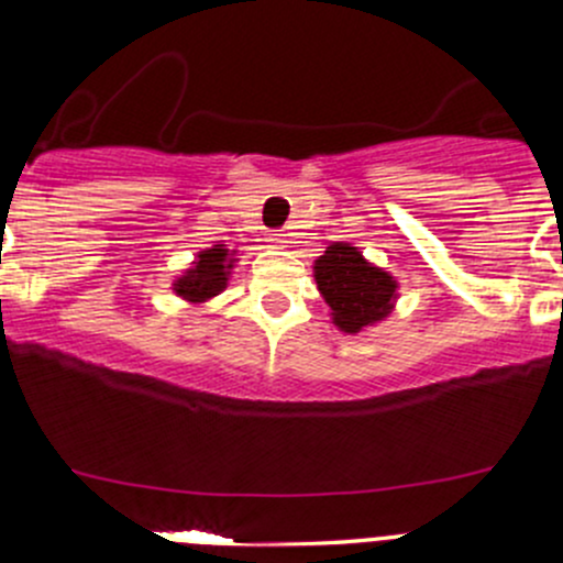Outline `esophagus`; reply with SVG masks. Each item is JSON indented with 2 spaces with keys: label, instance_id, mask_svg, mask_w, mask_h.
<instances>
[{
  "label": "esophagus",
  "instance_id": "esophagus-1",
  "mask_svg": "<svg viewBox=\"0 0 563 563\" xmlns=\"http://www.w3.org/2000/svg\"><path fill=\"white\" fill-rule=\"evenodd\" d=\"M266 242L283 247V245H286V234H283V231H272V234H266Z\"/></svg>",
  "mask_w": 563,
  "mask_h": 563
}]
</instances>
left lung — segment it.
Here are the masks:
<instances>
[{"mask_svg": "<svg viewBox=\"0 0 563 563\" xmlns=\"http://www.w3.org/2000/svg\"><path fill=\"white\" fill-rule=\"evenodd\" d=\"M316 283L332 308L334 327L354 334L391 313L397 299V283L389 272L367 264L356 247L334 242L316 261Z\"/></svg>", "mask_w": 563, "mask_h": 563, "instance_id": "1", "label": "left lung"}]
</instances>
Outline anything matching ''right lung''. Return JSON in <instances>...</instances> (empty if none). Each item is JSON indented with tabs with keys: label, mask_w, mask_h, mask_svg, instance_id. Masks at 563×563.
<instances>
[{
	"label": "right lung",
	"mask_w": 563,
	"mask_h": 563,
	"mask_svg": "<svg viewBox=\"0 0 563 563\" xmlns=\"http://www.w3.org/2000/svg\"><path fill=\"white\" fill-rule=\"evenodd\" d=\"M231 266H234V258L225 245L203 250V253H198L196 266L174 283V291L187 302H203V299L218 297L229 283Z\"/></svg>",
	"instance_id": "1"
}]
</instances>
